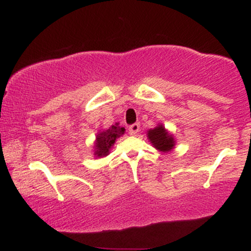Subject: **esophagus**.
Here are the masks:
<instances>
[{"label":"esophagus","mask_w":251,"mask_h":251,"mask_svg":"<svg viewBox=\"0 0 251 251\" xmlns=\"http://www.w3.org/2000/svg\"><path fill=\"white\" fill-rule=\"evenodd\" d=\"M139 129H140L139 123H135V124H133V125L129 126L128 132H129V134H131V135H135L138 133V132H139Z\"/></svg>","instance_id":"1"}]
</instances>
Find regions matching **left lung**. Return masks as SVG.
I'll return each mask as SVG.
<instances>
[{
	"instance_id": "obj_1",
	"label": "left lung",
	"mask_w": 251,
	"mask_h": 251,
	"mask_svg": "<svg viewBox=\"0 0 251 251\" xmlns=\"http://www.w3.org/2000/svg\"><path fill=\"white\" fill-rule=\"evenodd\" d=\"M148 138L150 142L152 143V145L155 149H158L159 151L168 152L175 146V140L172 135H170L168 132L165 131V128L163 127V125L157 126L153 129H150L148 133Z\"/></svg>"
}]
</instances>
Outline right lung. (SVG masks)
Listing matches in <instances>:
<instances>
[{"mask_svg": "<svg viewBox=\"0 0 251 251\" xmlns=\"http://www.w3.org/2000/svg\"><path fill=\"white\" fill-rule=\"evenodd\" d=\"M125 132V128L120 127L118 126V124L116 125L111 126L107 131L101 132L97 135V152L96 153L101 157V155H107L109 149L113 146V144L116 143L117 138H119L120 135L124 134Z\"/></svg>", "mask_w": 251, "mask_h": 251, "instance_id": "add662e5", "label": "right lung"}]
</instances>
